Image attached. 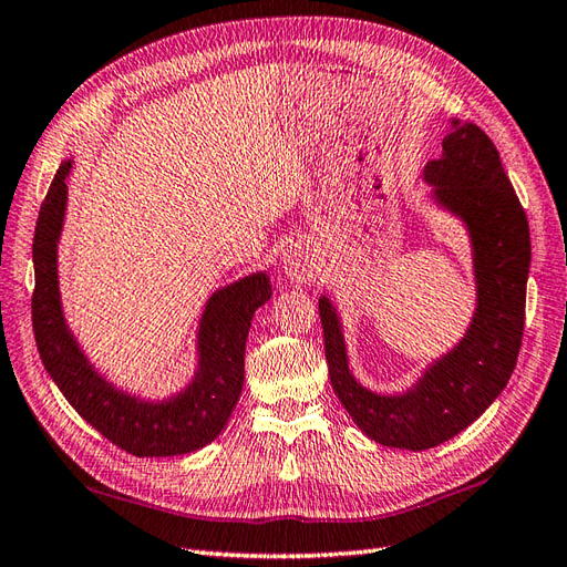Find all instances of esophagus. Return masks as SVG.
Here are the masks:
<instances>
[{
  "mask_svg": "<svg viewBox=\"0 0 567 567\" xmlns=\"http://www.w3.org/2000/svg\"><path fill=\"white\" fill-rule=\"evenodd\" d=\"M282 268H285V272H287V278L292 280V282H297V285L307 282V280L311 278L309 260H303V256L297 254V251H289V254L285 256Z\"/></svg>",
  "mask_w": 567,
  "mask_h": 567,
  "instance_id": "esophagus-1",
  "label": "esophagus"
}]
</instances>
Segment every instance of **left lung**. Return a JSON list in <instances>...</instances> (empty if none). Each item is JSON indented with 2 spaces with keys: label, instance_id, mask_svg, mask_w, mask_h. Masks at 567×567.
<instances>
[{
  "label": "left lung",
  "instance_id": "obj_1",
  "mask_svg": "<svg viewBox=\"0 0 567 567\" xmlns=\"http://www.w3.org/2000/svg\"><path fill=\"white\" fill-rule=\"evenodd\" d=\"M433 206L467 229L476 303L453 350L429 364L402 393L361 385L350 369L338 307L318 299L328 373L342 408L371 441L429 450L482 416L517 364L529 278V225L491 138L472 122L450 120L439 159L424 167Z\"/></svg>",
  "mask_w": 567,
  "mask_h": 567
}]
</instances>
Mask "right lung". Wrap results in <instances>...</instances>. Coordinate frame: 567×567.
<instances>
[{
	"label": "right lung",
	"instance_id": "add662e5",
	"mask_svg": "<svg viewBox=\"0 0 567 567\" xmlns=\"http://www.w3.org/2000/svg\"><path fill=\"white\" fill-rule=\"evenodd\" d=\"M71 167L74 157L56 169L33 239V330L42 364L71 408L126 453L172 457L206 447L223 433L241 395L246 338L256 309L272 295L270 278L258 270L208 297L196 328V371L179 393L163 400L128 393L91 364L64 316L56 244L66 217Z\"/></svg>",
	"mask_w": 567,
	"mask_h": 567
}]
</instances>
